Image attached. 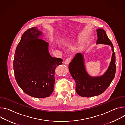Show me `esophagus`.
I'll return each mask as SVG.
<instances>
[{"instance_id": "obj_1", "label": "esophagus", "mask_w": 125, "mask_h": 125, "mask_svg": "<svg viewBox=\"0 0 125 125\" xmlns=\"http://www.w3.org/2000/svg\"><path fill=\"white\" fill-rule=\"evenodd\" d=\"M70 60H71V58H68L66 59L64 63L65 65H68L70 62Z\"/></svg>"}]
</instances>
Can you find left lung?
Here are the masks:
<instances>
[{"instance_id":"left-lung-1","label":"left lung","mask_w":125,"mask_h":125,"mask_svg":"<svg viewBox=\"0 0 125 125\" xmlns=\"http://www.w3.org/2000/svg\"><path fill=\"white\" fill-rule=\"evenodd\" d=\"M98 39L96 44L110 45L113 52L108 68L101 76L92 77L88 74L84 65V56L78 53L69 65L70 74L76 82V91L82 97H93L103 93L110 84L116 73V56L113 45L102 29L96 30Z\"/></svg>"}]
</instances>
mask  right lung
Instances as JSON below:
<instances>
[{
    "instance_id": "1",
    "label": "right lung",
    "mask_w": 125,
    "mask_h": 125,
    "mask_svg": "<svg viewBox=\"0 0 125 125\" xmlns=\"http://www.w3.org/2000/svg\"><path fill=\"white\" fill-rule=\"evenodd\" d=\"M42 36L37 27L27 30L16 47L13 61L18 84L29 96L39 98L48 97L53 92L55 70L63 61L51 56L49 44Z\"/></svg>"
}]
</instances>
